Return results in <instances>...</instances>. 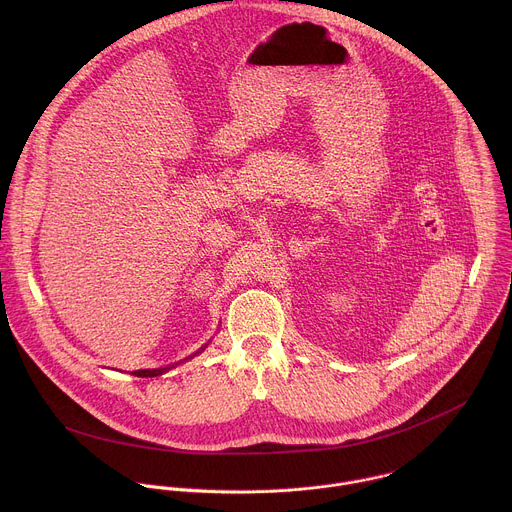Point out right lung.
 Masks as SVG:
<instances>
[{
  "label": "right lung",
  "mask_w": 512,
  "mask_h": 512,
  "mask_svg": "<svg viewBox=\"0 0 512 512\" xmlns=\"http://www.w3.org/2000/svg\"><path fill=\"white\" fill-rule=\"evenodd\" d=\"M168 369H145V371H133L131 375H135V377H158V375H162V373H166Z\"/></svg>",
  "instance_id": "add662e5"
}]
</instances>
